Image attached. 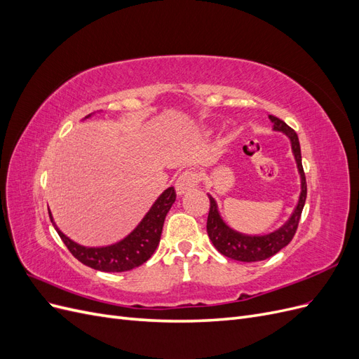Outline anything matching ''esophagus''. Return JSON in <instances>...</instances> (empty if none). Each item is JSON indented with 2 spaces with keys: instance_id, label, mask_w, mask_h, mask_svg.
<instances>
[{
  "instance_id": "obj_1",
  "label": "esophagus",
  "mask_w": 359,
  "mask_h": 359,
  "mask_svg": "<svg viewBox=\"0 0 359 359\" xmlns=\"http://www.w3.org/2000/svg\"><path fill=\"white\" fill-rule=\"evenodd\" d=\"M198 182H199L198 173L194 172V170H186V172H182L181 175L178 177V180L175 182V190L181 196V194L187 193V191H190V190H193L194 187H196Z\"/></svg>"
}]
</instances>
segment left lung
Masks as SVG:
<instances>
[{"instance_id": "obj_1", "label": "left lung", "mask_w": 359, "mask_h": 359, "mask_svg": "<svg viewBox=\"0 0 359 359\" xmlns=\"http://www.w3.org/2000/svg\"><path fill=\"white\" fill-rule=\"evenodd\" d=\"M268 118L271 119V123L274 124L273 127L276 132L285 133L290 139L292 153L295 156L297 168L301 177V194L298 199V205L295 206V210H293L290 219L281 226L280 229L266 235H259V236L244 235L227 226L222 219L214 198L208 194L210 212H208V220H206V232H208L210 240L223 256L231 257L233 260H240V262H257V260H265L278 253L281 248H285L292 241L293 235H295L298 229L301 212L307 198V182H306V175H304V169H302L298 135L293 132L285 121H281L280 118L274 115H269Z\"/></svg>"}]
</instances>
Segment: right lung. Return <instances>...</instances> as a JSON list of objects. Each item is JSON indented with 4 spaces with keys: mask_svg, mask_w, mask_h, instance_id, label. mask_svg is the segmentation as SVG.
Wrapping results in <instances>:
<instances>
[{
    "mask_svg": "<svg viewBox=\"0 0 359 359\" xmlns=\"http://www.w3.org/2000/svg\"><path fill=\"white\" fill-rule=\"evenodd\" d=\"M90 116V115H88ZM86 116V118H88ZM175 189L169 187L163 191L157 201L151 206L147 215L142 219L133 232H130L124 240L106 247H83L72 241L69 236L64 235L57 224L53 223L52 214L49 211V219L58 232L62 243L66 244L69 252L82 262L103 273H124L136 266H140L153 256L160 243L166 214L169 212L172 203L175 202Z\"/></svg>",
    "mask_w": 359,
    "mask_h": 359,
    "instance_id": "obj_1",
    "label": "right lung"
}]
</instances>
